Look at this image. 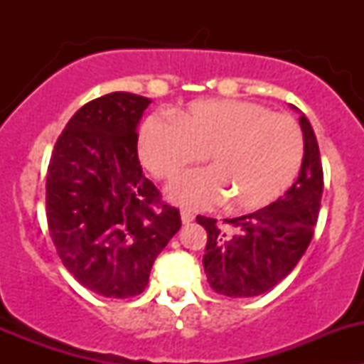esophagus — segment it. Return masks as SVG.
Here are the masks:
<instances>
[{"mask_svg":"<svg viewBox=\"0 0 364 364\" xmlns=\"http://www.w3.org/2000/svg\"><path fill=\"white\" fill-rule=\"evenodd\" d=\"M193 218H196V216H193V213H190V211H186V209H183V211H181V222L185 223V225L192 223Z\"/></svg>","mask_w":364,"mask_h":364,"instance_id":"obj_1","label":"esophagus"}]
</instances>
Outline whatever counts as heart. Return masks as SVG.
<instances>
[{
  "label": "heart",
  "instance_id": "b5f03b06",
  "mask_svg": "<svg viewBox=\"0 0 364 364\" xmlns=\"http://www.w3.org/2000/svg\"><path fill=\"white\" fill-rule=\"evenodd\" d=\"M209 160L208 168L185 172L168 185L174 204L204 209L223 203L252 211L277 200L299 172L303 134L289 116L241 100H203L178 119L151 116L139 134L142 164L161 179L186 165Z\"/></svg>",
  "mask_w": 364,
  "mask_h": 364
}]
</instances>
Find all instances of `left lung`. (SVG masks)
<instances>
[{
  "label": "left lung",
  "mask_w": 364,
  "mask_h": 364,
  "mask_svg": "<svg viewBox=\"0 0 364 364\" xmlns=\"http://www.w3.org/2000/svg\"><path fill=\"white\" fill-rule=\"evenodd\" d=\"M304 155L296 183L277 203L250 215L223 220L197 216L208 232L204 273L215 292L253 297L273 289L296 267L314 237L324 176L317 137L299 109Z\"/></svg>",
  "instance_id": "obj_1"
}]
</instances>
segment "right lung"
I'll use <instances>...</instances> for the list:
<instances>
[{
  "instance_id": "add662e5",
  "label": "right lung",
  "mask_w": 364,
  "mask_h": 364,
  "mask_svg": "<svg viewBox=\"0 0 364 364\" xmlns=\"http://www.w3.org/2000/svg\"><path fill=\"white\" fill-rule=\"evenodd\" d=\"M151 100L114 91L82 105L54 146L46 183L49 232L80 285L105 297L141 294L181 227L142 174L137 127Z\"/></svg>"
}]
</instances>
